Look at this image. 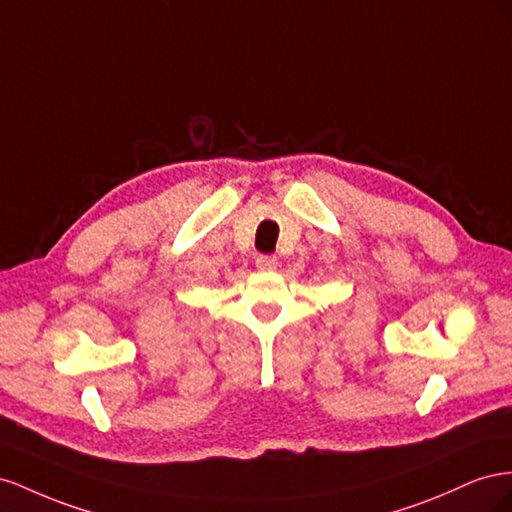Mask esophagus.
I'll return each mask as SVG.
<instances>
[{
    "label": "esophagus",
    "mask_w": 512,
    "mask_h": 512,
    "mask_svg": "<svg viewBox=\"0 0 512 512\" xmlns=\"http://www.w3.org/2000/svg\"><path fill=\"white\" fill-rule=\"evenodd\" d=\"M276 264H279V259H276L274 255H259V257L255 259V266H257L259 270H274Z\"/></svg>",
    "instance_id": "esophagus-1"
}]
</instances>
